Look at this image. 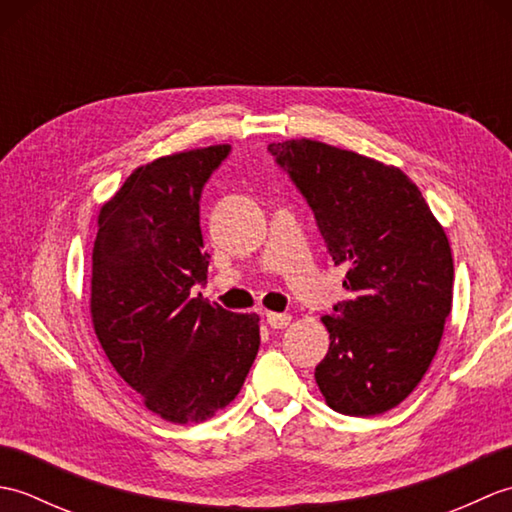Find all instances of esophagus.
Returning a JSON list of instances; mask_svg holds the SVG:
<instances>
[{
  "mask_svg": "<svg viewBox=\"0 0 512 512\" xmlns=\"http://www.w3.org/2000/svg\"><path fill=\"white\" fill-rule=\"evenodd\" d=\"M266 321H268L270 328L281 330V328H286V325H290L292 317L286 312H266Z\"/></svg>",
  "mask_w": 512,
  "mask_h": 512,
  "instance_id": "1",
  "label": "esophagus"
}]
</instances>
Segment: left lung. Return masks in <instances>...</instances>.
Masks as SVG:
<instances>
[{"mask_svg": "<svg viewBox=\"0 0 512 512\" xmlns=\"http://www.w3.org/2000/svg\"><path fill=\"white\" fill-rule=\"evenodd\" d=\"M268 149L306 195L334 266L347 270L350 299L321 317L330 332L314 369L321 394L345 416L394 409L440 347L453 301L449 237L394 165L310 138Z\"/></svg>", "mask_w": 512, "mask_h": 512, "instance_id": "obj_1", "label": "left lung"}]
</instances>
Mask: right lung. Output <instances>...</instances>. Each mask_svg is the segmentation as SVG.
Returning a JSON list of instances; mask_svg holds the SVG:
<instances>
[{"mask_svg":"<svg viewBox=\"0 0 512 512\" xmlns=\"http://www.w3.org/2000/svg\"><path fill=\"white\" fill-rule=\"evenodd\" d=\"M228 149L176 151L136 167L96 220V339L143 405L173 424H198L224 409L259 350V314L191 297L209 268L200 193Z\"/></svg>","mask_w":512,"mask_h":512,"instance_id":"right-lung-1","label":"right lung"}]
</instances>
